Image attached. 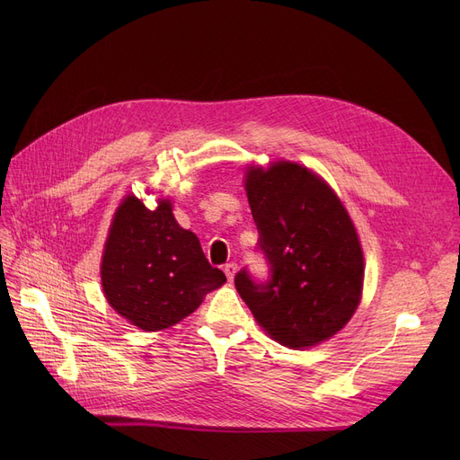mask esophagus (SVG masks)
<instances>
[{
    "label": "esophagus",
    "instance_id": "34e87169",
    "mask_svg": "<svg viewBox=\"0 0 460 460\" xmlns=\"http://www.w3.org/2000/svg\"><path fill=\"white\" fill-rule=\"evenodd\" d=\"M224 272H226L227 279L233 281V278H234V274H236V262H227L226 267H224Z\"/></svg>",
    "mask_w": 460,
    "mask_h": 460
}]
</instances>
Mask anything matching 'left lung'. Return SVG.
Segmentation results:
<instances>
[{
  "instance_id": "1",
  "label": "left lung",
  "mask_w": 460,
  "mask_h": 460,
  "mask_svg": "<svg viewBox=\"0 0 460 460\" xmlns=\"http://www.w3.org/2000/svg\"><path fill=\"white\" fill-rule=\"evenodd\" d=\"M246 193L269 278L243 269L238 295L278 343L304 349L328 340L350 321L364 285V253L345 207L293 162L248 169Z\"/></svg>"
}]
</instances>
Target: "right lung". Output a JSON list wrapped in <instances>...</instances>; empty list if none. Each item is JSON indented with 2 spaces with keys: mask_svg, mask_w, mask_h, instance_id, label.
I'll list each match as a JSON object with an SVG mask.
<instances>
[{
  "mask_svg": "<svg viewBox=\"0 0 460 460\" xmlns=\"http://www.w3.org/2000/svg\"><path fill=\"white\" fill-rule=\"evenodd\" d=\"M101 276L110 305L145 332L177 324L226 283L199 238L177 224L172 203L162 199L149 210L134 196L115 212Z\"/></svg>",
  "mask_w": 460,
  "mask_h": 460,
  "instance_id": "add662e5",
  "label": "right lung"
}]
</instances>
